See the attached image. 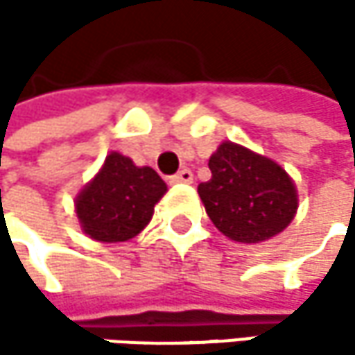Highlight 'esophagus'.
<instances>
[{
    "instance_id": "34e87169",
    "label": "esophagus",
    "mask_w": 355,
    "mask_h": 355,
    "mask_svg": "<svg viewBox=\"0 0 355 355\" xmlns=\"http://www.w3.org/2000/svg\"><path fill=\"white\" fill-rule=\"evenodd\" d=\"M171 182H193V173L189 171V168H182V171H178L175 177H171Z\"/></svg>"
}]
</instances>
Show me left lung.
Masks as SVG:
<instances>
[{"mask_svg": "<svg viewBox=\"0 0 355 355\" xmlns=\"http://www.w3.org/2000/svg\"><path fill=\"white\" fill-rule=\"evenodd\" d=\"M211 178L197 187L214 226L234 243L257 245L284 232L298 211L292 177L271 158L222 141L209 158Z\"/></svg>", "mask_w": 355, "mask_h": 355, "instance_id": "8db88e82", "label": "left lung"}]
</instances>
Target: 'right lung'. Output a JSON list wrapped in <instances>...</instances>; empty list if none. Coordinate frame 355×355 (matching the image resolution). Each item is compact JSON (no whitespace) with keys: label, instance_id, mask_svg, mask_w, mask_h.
Wrapping results in <instances>:
<instances>
[{"label":"right lung","instance_id":"1","mask_svg":"<svg viewBox=\"0 0 355 355\" xmlns=\"http://www.w3.org/2000/svg\"><path fill=\"white\" fill-rule=\"evenodd\" d=\"M168 191L150 166L110 152L105 164L76 197V216L84 234L98 243H125L152 220L154 205Z\"/></svg>","mask_w":355,"mask_h":355}]
</instances>
